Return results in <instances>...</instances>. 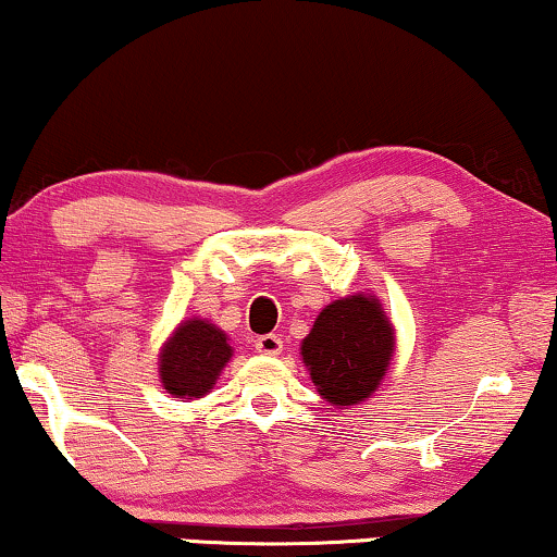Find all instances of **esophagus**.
I'll return each instance as SVG.
<instances>
[{"instance_id": "esophagus-1", "label": "esophagus", "mask_w": 557, "mask_h": 557, "mask_svg": "<svg viewBox=\"0 0 557 557\" xmlns=\"http://www.w3.org/2000/svg\"><path fill=\"white\" fill-rule=\"evenodd\" d=\"M256 349L261 355H269V357H276L281 349H284V342H281L278 334H263V337L256 339Z\"/></svg>"}]
</instances>
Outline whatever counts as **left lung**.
<instances>
[{
  "instance_id": "left-lung-1",
  "label": "left lung",
  "mask_w": 557,
  "mask_h": 557,
  "mask_svg": "<svg viewBox=\"0 0 557 557\" xmlns=\"http://www.w3.org/2000/svg\"><path fill=\"white\" fill-rule=\"evenodd\" d=\"M299 355L317 393L334 408H352L391 370L395 326L375 294L342 296L319 311Z\"/></svg>"
}]
</instances>
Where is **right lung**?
Here are the masks:
<instances>
[{"instance_id": "obj_1", "label": "right lung", "mask_w": 557, "mask_h": 557, "mask_svg": "<svg viewBox=\"0 0 557 557\" xmlns=\"http://www.w3.org/2000/svg\"><path fill=\"white\" fill-rule=\"evenodd\" d=\"M233 357L227 334L208 319H182L159 349V380L172 398L197 400L215 387Z\"/></svg>"}]
</instances>
